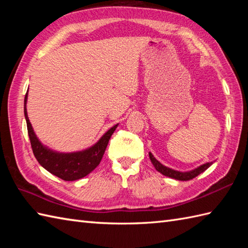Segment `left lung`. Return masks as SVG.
<instances>
[{
    "mask_svg": "<svg viewBox=\"0 0 248 248\" xmlns=\"http://www.w3.org/2000/svg\"><path fill=\"white\" fill-rule=\"evenodd\" d=\"M149 157H150V161L152 164H154L155 170L159 172H161L162 175L172 178V179H176V180H180V181L191 180V179L197 177L198 175H200V173L207 170V168H209L212 165V163H205V164L200 165L197 168H195V170H192L189 171H179V170H172V168H170V167L161 164V163L155 159L151 152H149Z\"/></svg>",
    "mask_w": 248,
    "mask_h": 248,
    "instance_id": "left-lung-1",
    "label": "left lung"
}]
</instances>
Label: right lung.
Returning a JSON list of instances; mask_svg holds the SVG:
<instances>
[{
	"label": "right lung",
	"instance_id": "right-lung-1",
	"mask_svg": "<svg viewBox=\"0 0 248 248\" xmlns=\"http://www.w3.org/2000/svg\"><path fill=\"white\" fill-rule=\"evenodd\" d=\"M26 102H28V93L24 98V116L31 146L37 161L45 170L65 181H75L87 176L100 164L110 136L118 127V124L110 128L108 132H105L96 144L85 150L68 152V154L57 152L43 145L36 136L30 123L28 110H26Z\"/></svg>",
	"mask_w": 248,
	"mask_h": 248
}]
</instances>
